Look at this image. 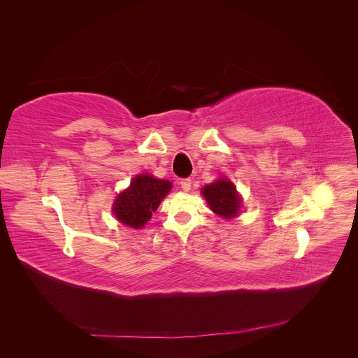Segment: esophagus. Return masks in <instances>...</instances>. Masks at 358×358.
I'll return each instance as SVG.
<instances>
[{"label": "esophagus", "mask_w": 358, "mask_h": 358, "mask_svg": "<svg viewBox=\"0 0 358 358\" xmlns=\"http://www.w3.org/2000/svg\"><path fill=\"white\" fill-rule=\"evenodd\" d=\"M179 183H180V188H182L183 191H185V192H188V191L191 189V179H189V178L182 179Z\"/></svg>", "instance_id": "esophagus-1"}]
</instances>
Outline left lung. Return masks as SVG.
Listing matches in <instances>:
<instances>
[{
	"label": "left lung",
	"instance_id": "left-lung-1",
	"mask_svg": "<svg viewBox=\"0 0 358 358\" xmlns=\"http://www.w3.org/2000/svg\"><path fill=\"white\" fill-rule=\"evenodd\" d=\"M206 201L209 203L210 209L222 216V218H233L239 213L241 199L237 196L236 187L230 180L220 179L201 189Z\"/></svg>",
	"mask_w": 358,
	"mask_h": 358
}]
</instances>
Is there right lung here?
Returning <instances> with one entry per match:
<instances>
[{
    "mask_svg": "<svg viewBox=\"0 0 358 358\" xmlns=\"http://www.w3.org/2000/svg\"><path fill=\"white\" fill-rule=\"evenodd\" d=\"M171 183L164 179H155L149 175H140L133 179L128 189L119 194L113 204V213L122 224L142 229L158 209L161 200L170 192Z\"/></svg>",
    "mask_w": 358,
    "mask_h": 358,
    "instance_id": "add662e5",
    "label": "right lung"
}]
</instances>
